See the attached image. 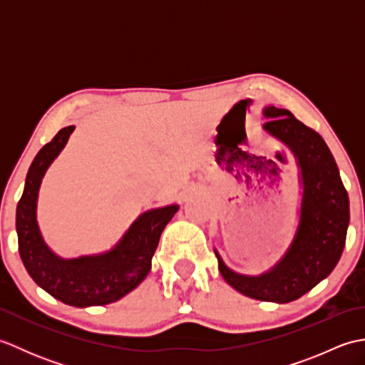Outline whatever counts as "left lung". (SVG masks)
<instances>
[{
  "mask_svg": "<svg viewBox=\"0 0 365 365\" xmlns=\"http://www.w3.org/2000/svg\"><path fill=\"white\" fill-rule=\"evenodd\" d=\"M263 130L277 138L297 158L302 199L299 224L289 250L273 268L259 276L235 273L218 257L220 273L245 297L269 302H290L312 290L336 268L344 252L350 222V202L336 160L323 138L299 122L289 110L267 106Z\"/></svg>",
  "mask_w": 365,
  "mask_h": 365,
  "instance_id": "left-lung-1",
  "label": "left lung"
}]
</instances>
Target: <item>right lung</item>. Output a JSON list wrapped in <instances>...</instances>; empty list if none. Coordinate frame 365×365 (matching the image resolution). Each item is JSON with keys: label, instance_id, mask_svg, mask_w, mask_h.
Returning a JSON list of instances; mask_svg holds the SVG:
<instances>
[{"label": "right lung", "instance_id": "right-lung-1", "mask_svg": "<svg viewBox=\"0 0 365 365\" xmlns=\"http://www.w3.org/2000/svg\"><path fill=\"white\" fill-rule=\"evenodd\" d=\"M73 130V125L59 130L31 163L15 218L19 252L29 276L53 298L75 307L103 306L125 297L149 274L161 232L178 205L143 213L108 252L76 259L54 254L37 226V196L46 169L64 149Z\"/></svg>", "mask_w": 365, "mask_h": 365}]
</instances>
